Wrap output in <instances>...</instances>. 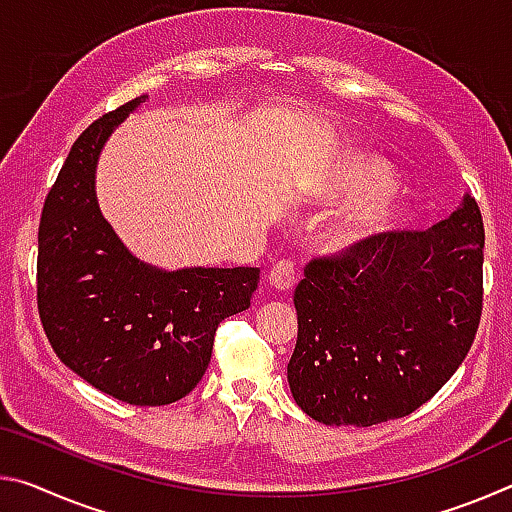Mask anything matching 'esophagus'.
Returning <instances> with one entry per match:
<instances>
[{
    "label": "esophagus",
    "instance_id": "esophagus-1",
    "mask_svg": "<svg viewBox=\"0 0 512 512\" xmlns=\"http://www.w3.org/2000/svg\"><path fill=\"white\" fill-rule=\"evenodd\" d=\"M296 280V264L289 262V259H280V262L271 268V273H268V282H271V287L277 291H289L293 284H296Z\"/></svg>",
    "mask_w": 512,
    "mask_h": 512
}]
</instances>
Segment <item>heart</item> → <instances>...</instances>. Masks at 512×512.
Returning <instances> with one entry per match:
<instances>
[{
    "instance_id": "obj_1",
    "label": "heart",
    "mask_w": 512,
    "mask_h": 512,
    "mask_svg": "<svg viewBox=\"0 0 512 512\" xmlns=\"http://www.w3.org/2000/svg\"><path fill=\"white\" fill-rule=\"evenodd\" d=\"M395 176L384 158L375 153H357L352 155L348 171L343 173L339 183V194L345 201H366L379 194H386L395 189ZM400 210L391 201H377L366 205L359 212H352L334 225L327 235V246L334 253H350L354 248H361L375 239L381 232L391 228L397 221Z\"/></svg>"
}]
</instances>
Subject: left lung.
<instances>
[{"label": "left lung", "mask_w": 512, "mask_h": 512, "mask_svg": "<svg viewBox=\"0 0 512 512\" xmlns=\"http://www.w3.org/2000/svg\"><path fill=\"white\" fill-rule=\"evenodd\" d=\"M483 219L465 196L429 230H397L305 266L287 366L293 400L323 424L404 418L461 366L483 307Z\"/></svg>", "instance_id": "1"}]
</instances>
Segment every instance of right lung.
Listing matches in <instances>:
<instances>
[{
  "label": "right lung",
  "instance_id": "obj_1",
  "mask_svg": "<svg viewBox=\"0 0 512 512\" xmlns=\"http://www.w3.org/2000/svg\"><path fill=\"white\" fill-rule=\"evenodd\" d=\"M137 97L90 124L49 189L38 230V311L58 354L101 393L135 406L178 402L212 359L216 327L250 307L259 268L162 271L103 219L94 171Z\"/></svg>",
  "mask_w": 512,
  "mask_h": 512
}]
</instances>
